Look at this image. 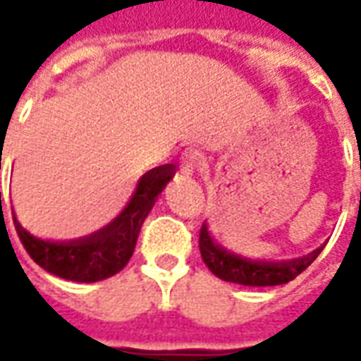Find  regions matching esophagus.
Returning a JSON list of instances; mask_svg holds the SVG:
<instances>
[{"label":"esophagus","mask_w":361,"mask_h":361,"mask_svg":"<svg viewBox=\"0 0 361 361\" xmlns=\"http://www.w3.org/2000/svg\"><path fill=\"white\" fill-rule=\"evenodd\" d=\"M197 166H199V157H197V152H183L180 158V170L181 173H193L197 170Z\"/></svg>","instance_id":"esophagus-1"}]
</instances>
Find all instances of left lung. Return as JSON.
Here are the masks:
<instances>
[{
	"label": "left lung",
	"instance_id": "left-lung-1",
	"mask_svg": "<svg viewBox=\"0 0 361 361\" xmlns=\"http://www.w3.org/2000/svg\"><path fill=\"white\" fill-rule=\"evenodd\" d=\"M199 250L204 265L219 279L243 286H279L302 274L317 259L319 253L323 251V245L303 257L286 259V261H259V259L238 255L224 245H220L212 238L211 230L204 222L199 234Z\"/></svg>",
	"mask_w": 361,
	"mask_h": 361
}]
</instances>
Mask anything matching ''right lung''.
<instances>
[{
  "mask_svg": "<svg viewBox=\"0 0 361 361\" xmlns=\"http://www.w3.org/2000/svg\"><path fill=\"white\" fill-rule=\"evenodd\" d=\"M173 173V164L157 166L142 173L129 203L121 209L118 216L111 219L106 226L82 238L63 242L42 240L27 232L19 224V220L13 216L15 230L32 261L54 276L73 282H98L110 279L129 263L142 222L149 216L157 203V197L164 191Z\"/></svg>",
  "mask_w": 361,
  "mask_h": 361,
  "instance_id": "right-lung-1",
  "label": "right lung"
}]
</instances>
